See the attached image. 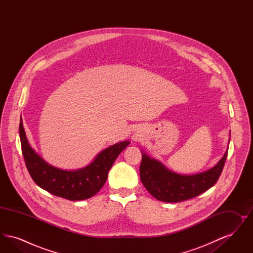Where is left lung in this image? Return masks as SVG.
Masks as SVG:
<instances>
[{"label":"left lung","mask_w":253,"mask_h":253,"mask_svg":"<svg viewBox=\"0 0 253 253\" xmlns=\"http://www.w3.org/2000/svg\"><path fill=\"white\" fill-rule=\"evenodd\" d=\"M228 151L213 168L193 175H181L165 168L159 161L142 156L140 179L146 190L157 200L176 203L193 198L211 188L219 179Z\"/></svg>","instance_id":"8db88e82"}]
</instances>
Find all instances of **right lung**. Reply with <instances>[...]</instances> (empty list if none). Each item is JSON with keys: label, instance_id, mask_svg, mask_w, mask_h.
<instances>
[{"label": "right lung", "instance_id": "add662e5", "mask_svg": "<svg viewBox=\"0 0 253 253\" xmlns=\"http://www.w3.org/2000/svg\"><path fill=\"white\" fill-rule=\"evenodd\" d=\"M20 138L27 170L37 185L56 196L77 201L94 196L100 191L108 172L121 152L130 144L123 141L102 151L87 167L78 170H64L47 164L30 147L21 119Z\"/></svg>", "mask_w": 253, "mask_h": 253}]
</instances>
